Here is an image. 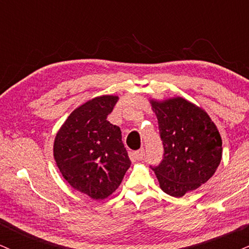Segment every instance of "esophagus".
<instances>
[{
	"instance_id": "esophagus-1",
	"label": "esophagus",
	"mask_w": 249,
	"mask_h": 249,
	"mask_svg": "<svg viewBox=\"0 0 249 249\" xmlns=\"http://www.w3.org/2000/svg\"><path fill=\"white\" fill-rule=\"evenodd\" d=\"M134 157H135V160H143V157H144V149H140V150L135 151V153H134Z\"/></svg>"
}]
</instances>
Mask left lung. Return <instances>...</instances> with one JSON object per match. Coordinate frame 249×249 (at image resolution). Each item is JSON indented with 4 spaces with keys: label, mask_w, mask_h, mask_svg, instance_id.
<instances>
[{
    "label": "left lung",
    "mask_w": 249,
    "mask_h": 249,
    "mask_svg": "<svg viewBox=\"0 0 249 249\" xmlns=\"http://www.w3.org/2000/svg\"><path fill=\"white\" fill-rule=\"evenodd\" d=\"M150 104L164 148L162 162L150 168L165 194L183 197L214 175L223 156L220 134L205 110L185 99Z\"/></svg>",
    "instance_id": "obj_1"
}]
</instances>
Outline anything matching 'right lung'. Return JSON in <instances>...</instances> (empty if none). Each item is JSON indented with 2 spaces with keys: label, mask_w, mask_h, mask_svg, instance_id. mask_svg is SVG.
Instances as JSON below:
<instances>
[{
  "label": "right lung",
  "mask_w": 249,
  "mask_h": 249,
  "mask_svg": "<svg viewBox=\"0 0 249 249\" xmlns=\"http://www.w3.org/2000/svg\"><path fill=\"white\" fill-rule=\"evenodd\" d=\"M118 96L102 95L70 114L57 133L53 156L73 189L93 199H105L119 188L130 160L121 130L107 121Z\"/></svg>",
  "instance_id": "1"
}]
</instances>
